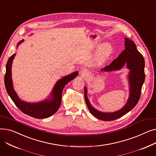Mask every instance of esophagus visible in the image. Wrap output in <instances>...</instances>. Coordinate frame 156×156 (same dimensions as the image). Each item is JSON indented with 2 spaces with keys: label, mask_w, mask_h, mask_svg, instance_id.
Masks as SVG:
<instances>
[{
  "label": "esophagus",
  "mask_w": 156,
  "mask_h": 156,
  "mask_svg": "<svg viewBox=\"0 0 156 156\" xmlns=\"http://www.w3.org/2000/svg\"><path fill=\"white\" fill-rule=\"evenodd\" d=\"M80 74L81 75H86L88 74V71L86 69H82L80 71Z\"/></svg>",
  "instance_id": "1"
}]
</instances>
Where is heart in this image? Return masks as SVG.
<instances>
[{
    "label": "heart",
    "mask_w": 156,
    "mask_h": 156,
    "mask_svg": "<svg viewBox=\"0 0 156 156\" xmlns=\"http://www.w3.org/2000/svg\"><path fill=\"white\" fill-rule=\"evenodd\" d=\"M113 52V48L111 44H104L98 54L96 59L95 62L98 66H101L104 64L106 61H107L111 54Z\"/></svg>",
    "instance_id": "b5f03b06"
}]
</instances>
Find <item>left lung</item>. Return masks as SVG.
Returning a JSON list of instances; mask_svg holds the SVG:
<instances>
[{"label": "left lung", "instance_id": "left-lung-1", "mask_svg": "<svg viewBox=\"0 0 156 156\" xmlns=\"http://www.w3.org/2000/svg\"><path fill=\"white\" fill-rule=\"evenodd\" d=\"M125 49L109 65L101 69V71L111 72L120 70L125 64L129 70L128 79L129 97L126 104L121 109L112 112H104L95 109L87 97V87L84 88L85 99L88 110L95 118L103 121H112L124 116L132 110L140 99L141 90L145 81V61L143 55L136 49L133 40L125 38Z\"/></svg>", "mask_w": 156, "mask_h": 156}]
</instances>
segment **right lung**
<instances>
[{
	"mask_svg": "<svg viewBox=\"0 0 156 156\" xmlns=\"http://www.w3.org/2000/svg\"><path fill=\"white\" fill-rule=\"evenodd\" d=\"M23 42H24V40L19 42L17 47ZM15 55L16 54H12L8 59L6 64L4 83L8 95L10 96L16 105L27 115L37 119H42L51 116L57 112L60 107L62 93L65 85L77 76L78 75V71L72 73L57 81L54 85L50 95L46 99L38 102H28L20 99L13 87L11 68Z\"/></svg>",
	"mask_w": 156,
	"mask_h": 156,
	"instance_id": "1",
	"label": "right lung"
}]
</instances>
